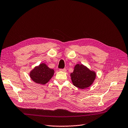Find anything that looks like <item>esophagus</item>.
Returning a JSON list of instances; mask_svg holds the SVG:
<instances>
[{
  "instance_id": "1",
  "label": "esophagus",
  "mask_w": 128,
  "mask_h": 128,
  "mask_svg": "<svg viewBox=\"0 0 128 128\" xmlns=\"http://www.w3.org/2000/svg\"><path fill=\"white\" fill-rule=\"evenodd\" d=\"M60 71H63V72H66V70L65 68H63V69L60 68Z\"/></svg>"
}]
</instances>
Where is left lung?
Here are the masks:
<instances>
[{"label":"left lung","instance_id":"8db88e82","mask_svg":"<svg viewBox=\"0 0 128 128\" xmlns=\"http://www.w3.org/2000/svg\"><path fill=\"white\" fill-rule=\"evenodd\" d=\"M70 77L75 86L80 89H85L92 84L96 78V74L83 65L77 64L73 72L70 74Z\"/></svg>","mask_w":128,"mask_h":128}]
</instances>
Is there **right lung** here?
Segmentation results:
<instances>
[{"label":"right lung","instance_id":"right-lung-1","mask_svg":"<svg viewBox=\"0 0 128 128\" xmlns=\"http://www.w3.org/2000/svg\"><path fill=\"white\" fill-rule=\"evenodd\" d=\"M54 73L53 69L48 68L45 64L42 63L33 69L30 72V76L35 82L44 85L51 80Z\"/></svg>","mask_w":128,"mask_h":128}]
</instances>
